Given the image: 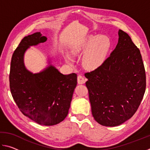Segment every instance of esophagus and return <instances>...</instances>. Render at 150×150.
Segmentation results:
<instances>
[{
    "label": "esophagus",
    "instance_id": "34e87169",
    "mask_svg": "<svg viewBox=\"0 0 150 150\" xmlns=\"http://www.w3.org/2000/svg\"><path fill=\"white\" fill-rule=\"evenodd\" d=\"M77 82L79 84H84V83L86 82V79L83 77L82 75H78L77 77Z\"/></svg>",
    "mask_w": 150,
    "mask_h": 150
}]
</instances>
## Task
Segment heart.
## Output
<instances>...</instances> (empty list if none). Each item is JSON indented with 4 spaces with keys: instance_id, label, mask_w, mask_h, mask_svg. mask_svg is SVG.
Instances as JSON below:
<instances>
[{
    "instance_id": "1",
    "label": "heart",
    "mask_w": 150,
    "mask_h": 150,
    "mask_svg": "<svg viewBox=\"0 0 150 150\" xmlns=\"http://www.w3.org/2000/svg\"><path fill=\"white\" fill-rule=\"evenodd\" d=\"M111 47V41L105 35H88L81 42L73 45L71 51L73 55L83 54L82 63L88 70H95L105 62ZM66 62L73 64V60L69 55H65Z\"/></svg>"
}]
</instances>
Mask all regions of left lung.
I'll return each mask as SVG.
<instances>
[{"label": "left lung", "mask_w": 150, "mask_h": 150, "mask_svg": "<svg viewBox=\"0 0 150 150\" xmlns=\"http://www.w3.org/2000/svg\"><path fill=\"white\" fill-rule=\"evenodd\" d=\"M118 42L99 68L85 73L95 120L116 126L132 116L146 91V72L140 52L127 33L118 30Z\"/></svg>", "instance_id": "8db88e82"}]
</instances>
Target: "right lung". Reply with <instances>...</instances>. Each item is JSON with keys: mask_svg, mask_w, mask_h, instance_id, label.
Returning <instances> with one entry per match:
<instances>
[{"mask_svg": "<svg viewBox=\"0 0 150 150\" xmlns=\"http://www.w3.org/2000/svg\"><path fill=\"white\" fill-rule=\"evenodd\" d=\"M47 39L40 32H35L22 40L12 55L9 81L12 96L20 111L40 125L53 126L68 115L77 75L62 74L50 58L48 65L40 72L34 73L27 69L25 52Z\"/></svg>", "mask_w": 150, "mask_h": 150, "instance_id": "1", "label": "right lung"}]
</instances>
